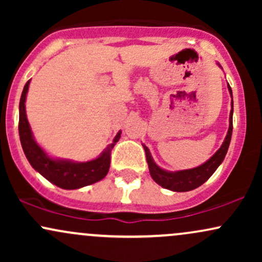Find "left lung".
I'll use <instances>...</instances> for the list:
<instances>
[{"label":"left lung","mask_w":262,"mask_h":262,"mask_svg":"<svg viewBox=\"0 0 262 262\" xmlns=\"http://www.w3.org/2000/svg\"><path fill=\"white\" fill-rule=\"evenodd\" d=\"M219 68H222L221 64L217 62ZM228 90H229L230 97H231V110L229 114V128H228V133L225 135V139L222 144V146L217 150L214 155L210 156L204 164L200 165V166L193 167V169L188 170H180V171H167L161 169L160 166L156 165V162L152 159L151 154H150V150L148 146H145L143 144L144 150H145L146 154V161H148V166L150 175H151L152 180L160 185L161 187L170 189V191L175 192H187L192 191V189L200 187L201 185H203L210 176L214 173V171L218 169L219 165L222 164L224 160L225 155H227L228 148H229L230 139H231V133H233V92L228 83Z\"/></svg>","instance_id":"1"}]
</instances>
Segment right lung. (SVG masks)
Masks as SVG:
<instances>
[{
  "label": "right lung",
  "mask_w": 262,
  "mask_h": 262,
  "mask_svg": "<svg viewBox=\"0 0 262 262\" xmlns=\"http://www.w3.org/2000/svg\"><path fill=\"white\" fill-rule=\"evenodd\" d=\"M29 82L31 80L26 83L22 96H20L18 130H19V139L23 151L33 169L45 177L48 181L64 189H77L104 179L110 170L111 151L121 138L122 132L119 130L112 143L107 145V148L93 160L76 162L66 160V159L52 158L35 141L31 125L27 119L26 98L27 93H28Z\"/></svg>",
  "instance_id": "add662e5"
}]
</instances>
